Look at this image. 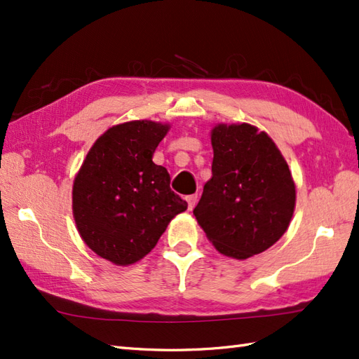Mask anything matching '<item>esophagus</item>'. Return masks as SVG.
<instances>
[{"label":"esophagus","mask_w":359,"mask_h":359,"mask_svg":"<svg viewBox=\"0 0 359 359\" xmlns=\"http://www.w3.org/2000/svg\"><path fill=\"white\" fill-rule=\"evenodd\" d=\"M197 199H199V197H197V194H191V196H187V202H188V208H189V210H193V208L196 207V203H197Z\"/></svg>","instance_id":"1"}]
</instances>
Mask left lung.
I'll return each mask as SVG.
<instances>
[{"label":"left lung","instance_id":"left-lung-1","mask_svg":"<svg viewBox=\"0 0 359 359\" xmlns=\"http://www.w3.org/2000/svg\"><path fill=\"white\" fill-rule=\"evenodd\" d=\"M211 147L212 175L193 212L220 255L243 261L287 231L296 185L276 143L253 125H216Z\"/></svg>","mask_w":359,"mask_h":359}]
</instances>
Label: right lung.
I'll return each mask as SVG.
<instances>
[{
	"label": "right lung",
	"instance_id": "obj_1",
	"mask_svg": "<svg viewBox=\"0 0 359 359\" xmlns=\"http://www.w3.org/2000/svg\"><path fill=\"white\" fill-rule=\"evenodd\" d=\"M170 125L133 120L104 131L74 179L77 230L95 255L114 265L139 262L188 203L170 188L166 168L152 156Z\"/></svg>",
	"mask_w": 359,
	"mask_h": 359
}]
</instances>
